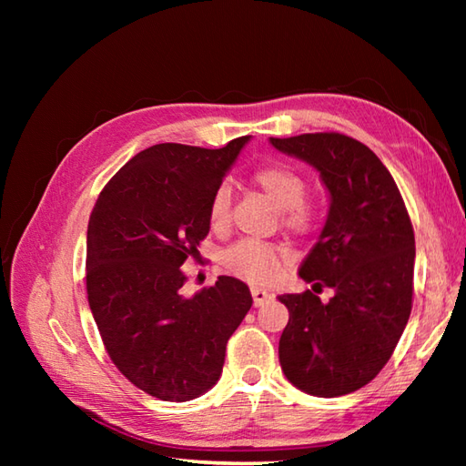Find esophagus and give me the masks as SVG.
Returning a JSON list of instances; mask_svg holds the SVG:
<instances>
[{
  "mask_svg": "<svg viewBox=\"0 0 466 466\" xmlns=\"http://www.w3.org/2000/svg\"><path fill=\"white\" fill-rule=\"evenodd\" d=\"M252 299H254V306H264V304H268L274 296L264 289H252Z\"/></svg>",
  "mask_w": 466,
  "mask_h": 466,
  "instance_id": "1",
  "label": "esophagus"
}]
</instances>
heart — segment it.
I'll return each instance as SVG.
<instances>
[{
  "instance_id": "heart-1",
  "label": "heart",
  "mask_w": 466,
  "mask_h": 466,
  "mask_svg": "<svg viewBox=\"0 0 466 466\" xmlns=\"http://www.w3.org/2000/svg\"><path fill=\"white\" fill-rule=\"evenodd\" d=\"M254 184L268 196V200L282 210V226L294 234H309L316 228L319 216L314 208L304 202L306 180L299 170L289 164H266L256 167L252 176ZM210 222L216 232H224L230 224V192L228 187H218L210 208ZM282 252L274 246L242 240L234 244L224 254L226 268L248 282H266L279 268Z\"/></svg>"
}]
</instances>
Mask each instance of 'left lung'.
Returning <instances> with one entry per match:
<instances>
[{
	"mask_svg": "<svg viewBox=\"0 0 466 466\" xmlns=\"http://www.w3.org/2000/svg\"><path fill=\"white\" fill-rule=\"evenodd\" d=\"M320 174L330 196L319 242L299 276L312 284L279 300L290 319L279 356L296 389L322 399L369 384L389 362L412 309L414 232L390 172L370 147L336 132L270 137ZM332 288L329 303L318 299Z\"/></svg>",
	"mask_w": 466,
	"mask_h": 466,
	"instance_id": "1",
	"label": "left lung"
}]
</instances>
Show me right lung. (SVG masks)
Masks as SVG:
<instances>
[{"label":"right lung","mask_w":466,"mask_h":466,"mask_svg":"<svg viewBox=\"0 0 466 466\" xmlns=\"http://www.w3.org/2000/svg\"><path fill=\"white\" fill-rule=\"evenodd\" d=\"M250 136L220 150L156 144L100 192L87 224V302L107 354L137 389L167 402L220 380L250 289L220 276L190 299L180 266L210 232V200Z\"/></svg>","instance_id":"obj_1"}]
</instances>
